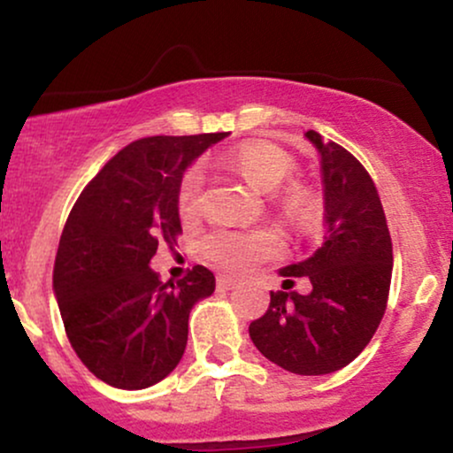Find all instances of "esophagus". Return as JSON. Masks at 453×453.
<instances>
[{"label":"esophagus","mask_w":453,"mask_h":453,"mask_svg":"<svg viewBox=\"0 0 453 453\" xmlns=\"http://www.w3.org/2000/svg\"><path fill=\"white\" fill-rule=\"evenodd\" d=\"M236 285H238V280L232 277H226V274H219V277H217V288L219 289H234Z\"/></svg>","instance_id":"1"}]
</instances>
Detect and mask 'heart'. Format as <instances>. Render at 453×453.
I'll list each match as a JSON object with an SVG mask.
<instances>
[{"label":"heart","instance_id":"b5f03b06","mask_svg":"<svg viewBox=\"0 0 453 453\" xmlns=\"http://www.w3.org/2000/svg\"><path fill=\"white\" fill-rule=\"evenodd\" d=\"M227 168L242 176L253 189L270 194L277 191L294 174V159L283 149L268 142L242 144L226 157ZM204 174L200 168H189L180 176L176 189V206L180 217H194L200 209ZM280 204L296 226L309 227L313 223L311 196L303 187H289L280 196ZM280 251V238L268 227L253 230H215L202 241V253L211 264L227 273H249Z\"/></svg>","mask_w":453,"mask_h":453}]
</instances>
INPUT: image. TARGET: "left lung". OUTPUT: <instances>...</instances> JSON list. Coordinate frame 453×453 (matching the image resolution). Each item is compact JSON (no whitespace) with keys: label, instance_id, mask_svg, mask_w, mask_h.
<instances>
[{"label":"left lung","instance_id":"8db88e82","mask_svg":"<svg viewBox=\"0 0 453 453\" xmlns=\"http://www.w3.org/2000/svg\"><path fill=\"white\" fill-rule=\"evenodd\" d=\"M324 185V244L304 262L280 268L311 280V292H270V306L249 336L264 357L296 375H327L356 360L388 306L392 238L371 174L347 149L309 129Z\"/></svg>","mask_w":453,"mask_h":453}]
</instances>
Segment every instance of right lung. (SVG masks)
Segmentation results:
<instances>
[{"instance_id": "add662e5", "label": "right lung", "mask_w": 453, "mask_h": 453, "mask_svg": "<svg viewBox=\"0 0 453 453\" xmlns=\"http://www.w3.org/2000/svg\"><path fill=\"white\" fill-rule=\"evenodd\" d=\"M227 136H150L119 150L78 196L57 249L53 289L72 349L108 386L144 389L174 371L196 303L215 274L194 266L161 283L149 266L180 232L176 189L206 149Z\"/></svg>"}]
</instances>
